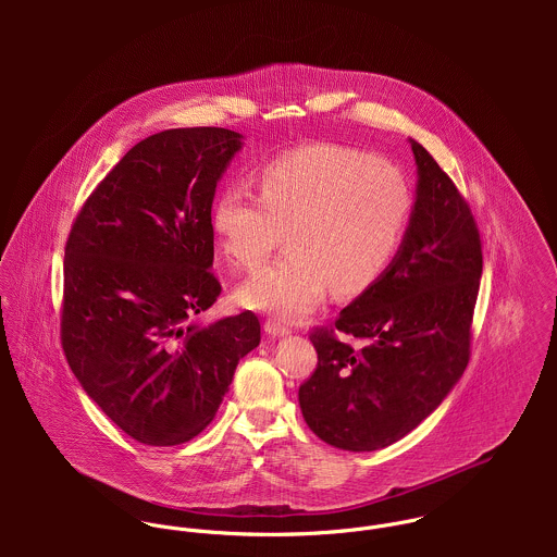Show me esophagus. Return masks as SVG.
<instances>
[{"label":"esophagus","instance_id":"esophagus-1","mask_svg":"<svg viewBox=\"0 0 557 557\" xmlns=\"http://www.w3.org/2000/svg\"><path fill=\"white\" fill-rule=\"evenodd\" d=\"M263 330H265V334H270V336H274V338L287 336V334L292 332L281 319H268V321L263 323Z\"/></svg>","mask_w":557,"mask_h":557}]
</instances>
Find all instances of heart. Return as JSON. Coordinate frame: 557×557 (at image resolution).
<instances>
[{"label":"heart","instance_id":"b5f03b06","mask_svg":"<svg viewBox=\"0 0 557 557\" xmlns=\"http://www.w3.org/2000/svg\"><path fill=\"white\" fill-rule=\"evenodd\" d=\"M257 186L259 197L225 186L210 223L219 248L244 270L261 265L285 236L287 255L238 289L244 307L278 318L313 311L330 285L336 296L369 289L395 257L411 212L397 166L334 144L268 160Z\"/></svg>","mask_w":557,"mask_h":557}]
</instances>
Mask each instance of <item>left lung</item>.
<instances>
[{
	"label": "left lung",
	"mask_w": 557,
	"mask_h": 557,
	"mask_svg": "<svg viewBox=\"0 0 557 557\" xmlns=\"http://www.w3.org/2000/svg\"><path fill=\"white\" fill-rule=\"evenodd\" d=\"M409 144L418 182L397 255L334 321L361 345L315 330L318 369L298 393L311 431L349 453L386 448L413 431L450 395L470 360L482 274L476 223L435 159Z\"/></svg>",
	"instance_id": "left-lung-1"
}]
</instances>
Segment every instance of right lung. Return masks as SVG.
Instances as JSON below:
<instances>
[{
    "label": "right lung",
    "mask_w": 557,
    "mask_h": 557,
    "mask_svg": "<svg viewBox=\"0 0 557 557\" xmlns=\"http://www.w3.org/2000/svg\"><path fill=\"white\" fill-rule=\"evenodd\" d=\"M239 150V133L212 126L139 141L89 195L66 242V360L87 397L148 446L199 435L261 341L250 311L201 321L221 294L212 201Z\"/></svg>",
    "instance_id": "right-lung-1"
}]
</instances>
